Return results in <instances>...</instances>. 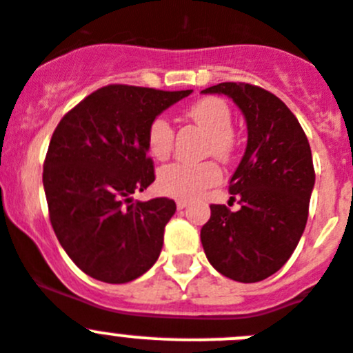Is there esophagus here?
<instances>
[{"label": "esophagus", "instance_id": "1", "mask_svg": "<svg viewBox=\"0 0 353 353\" xmlns=\"http://www.w3.org/2000/svg\"><path fill=\"white\" fill-rule=\"evenodd\" d=\"M176 205H177V209L179 210H183L184 207H188V200H176Z\"/></svg>", "mask_w": 353, "mask_h": 353}]
</instances>
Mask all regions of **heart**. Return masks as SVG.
Masks as SVG:
<instances>
[{
	"label": "heart",
	"mask_w": 353,
	"mask_h": 353,
	"mask_svg": "<svg viewBox=\"0 0 353 353\" xmlns=\"http://www.w3.org/2000/svg\"><path fill=\"white\" fill-rule=\"evenodd\" d=\"M186 118L207 132L203 153L214 154L226 163L233 158L236 148L232 130L233 114L230 106L219 97H203L186 110ZM146 146L154 160H167L174 150V127L165 117H154L146 130ZM221 181V169L214 160L199 163H170L158 172V188L161 193L181 200H192Z\"/></svg>",
	"instance_id": "b5f03b06"
}]
</instances>
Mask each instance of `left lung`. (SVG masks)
<instances>
[{
    "label": "left lung",
    "instance_id": "1",
    "mask_svg": "<svg viewBox=\"0 0 353 353\" xmlns=\"http://www.w3.org/2000/svg\"><path fill=\"white\" fill-rule=\"evenodd\" d=\"M202 92L232 97L249 134L230 181L240 209L210 205V219L200 232L203 251L232 281H265L285 265L305 232L315 184L310 144L292 111L265 88L225 81Z\"/></svg>",
    "mask_w": 353,
    "mask_h": 353
}]
</instances>
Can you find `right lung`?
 Listing matches in <instances>:
<instances>
[{
  "instance_id": "obj_1",
  "label": "right lung",
  "mask_w": 353,
  "mask_h": 353,
  "mask_svg": "<svg viewBox=\"0 0 353 353\" xmlns=\"http://www.w3.org/2000/svg\"><path fill=\"white\" fill-rule=\"evenodd\" d=\"M192 90L108 85L78 102L54 130L43 163L52 228L72 263L108 284L146 273L176 212L165 196L134 202L154 181L146 130Z\"/></svg>"
}]
</instances>
